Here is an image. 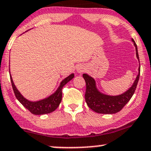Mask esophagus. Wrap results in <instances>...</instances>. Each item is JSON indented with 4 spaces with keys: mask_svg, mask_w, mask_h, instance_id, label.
<instances>
[{
    "mask_svg": "<svg viewBox=\"0 0 151 151\" xmlns=\"http://www.w3.org/2000/svg\"><path fill=\"white\" fill-rule=\"evenodd\" d=\"M85 70V68L83 66H82V65H80V66H78L77 67V71L78 73H82L84 72Z\"/></svg>",
    "mask_w": 151,
    "mask_h": 151,
    "instance_id": "esophagus-1",
    "label": "esophagus"
}]
</instances>
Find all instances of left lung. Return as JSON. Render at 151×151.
Masks as SVG:
<instances>
[{
	"label": "left lung",
	"mask_w": 151,
	"mask_h": 151,
	"mask_svg": "<svg viewBox=\"0 0 151 151\" xmlns=\"http://www.w3.org/2000/svg\"><path fill=\"white\" fill-rule=\"evenodd\" d=\"M136 49V55L139 60L137 47L135 42L132 39ZM139 73L137 74L136 80H134L132 86L127 91L123 94L116 96H111L104 95L100 93L96 88V81L93 77L88 75L87 74H83L82 77L85 79L86 82V91H85V101L90 109L98 114H112L120 111L124 106H125L134 93L140 74V66H139Z\"/></svg>",
	"instance_id": "1"
}]
</instances>
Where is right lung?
Segmentation results:
<instances>
[{"mask_svg":"<svg viewBox=\"0 0 151 151\" xmlns=\"http://www.w3.org/2000/svg\"><path fill=\"white\" fill-rule=\"evenodd\" d=\"M74 77V74H71L69 76H68L66 78H65L61 82L60 86L57 89L56 91L53 95L49 96L48 98L42 99L41 101H36V102H32V101H28L22 96L21 93L19 92V90L14 85L12 76L10 75L13 90H14L16 98L27 110H29L32 114H35V115H42V114H46L54 111L55 109L58 107L61 99H62V88L67 82L72 80Z\"/></svg>","mask_w":151,"mask_h":151,"instance_id":"right-lung-1","label":"right lung"}]
</instances>
